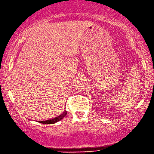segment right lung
I'll return each instance as SVG.
<instances>
[{
    "mask_svg": "<svg viewBox=\"0 0 154 154\" xmlns=\"http://www.w3.org/2000/svg\"><path fill=\"white\" fill-rule=\"evenodd\" d=\"M67 114V111H64L63 113L61 115H60L59 116L56 117V118H54L53 119H51V120H46V121H39L38 122H40V123H42V124H55L56 123V122L61 120L62 118H64V116L66 115Z\"/></svg>",
    "mask_w": 154,
    "mask_h": 154,
    "instance_id": "obj_1",
    "label": "right lung"
}]
</instances>
